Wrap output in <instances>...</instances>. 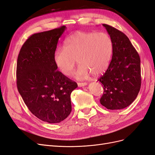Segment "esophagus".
<instances>
[{
    "label": "esophagus",
    "mask_w": 155,
    "mask_h": 155,
    "mask_svg": "<svg viewBox=\"0 0 155 155\" xmlns=\"http://www.w3.org/2000/svg\"><path fill=\"white\" fill-rule=\"evenodd\" d=\"M78 87H84V86H86L87 85V83H78Z\"/></svg>",
    "instance_id": "obj_1"
}]
</instances>
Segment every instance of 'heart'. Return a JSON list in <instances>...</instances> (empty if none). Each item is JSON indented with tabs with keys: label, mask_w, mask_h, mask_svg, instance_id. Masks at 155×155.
Returning a JSON list of instances; mask_svg holds the SVG:
<instances>
[{
	"label": "heart",
	"mask_w": 155,
	"mask_h": 155,
	"mask_svg": "<svg viewBox=\"0 0 155 155\" xmlns=\"http://www.w3.org/2000/svg\"><path fill=\"white\" fill-rule=\"evenodd\" d=\"M113 53V42L105 32L78 31L64 41V47L55 49L54 61L56 67L65 76H69L79 63L74 76L81 79L89 74L100 75L109 67Z\"/></svg>",
	"instance_id": "obj_1"
}]
</instances>
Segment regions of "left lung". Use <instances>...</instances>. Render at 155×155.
I'll list each match as a JSON object with an SVG mask.
<instances>
[{
    "mask_svg": "<svg viewBox=\"0 0 155 155\" xmlns=\"http://www.w3.org/2000/svg\"><path fill=\"white\" fill-rule=\"evenodd\" d=\"M113 42V53L109 67L98 81L104 88L101 104L110 110L122 109L137 98L141 87L139 54L123 32L103 25Z\"/></svg>",
    "mask_w": 155,
    "mask_h": 155,
    "instance_id": "obj_1",
    "label": "left lung"
}]
</instances>
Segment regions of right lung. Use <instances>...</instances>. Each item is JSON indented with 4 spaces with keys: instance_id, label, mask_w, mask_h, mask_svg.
Returning a JSON list of instances; mask_svg holds the SVG:
<instances>
[{
    "instance_id": "1",
    "label": "right lung",
    "mask_w": 155,
    "mask_h": 155,
    "mask_svg": "<svg viewBox=\"0 0 155 155\" xmlns=\"http://www.w3.org/2000/svg\"><path fill=\"white\" fill-rule=\"evenodd\" d=\"M66 30L37 33L28 39L18 54L17 86L26 105L37 118L59 123L72 111L70 94L76 82L57 70L54 54L59 37Z\"/></svg>"
}]
</instances>
